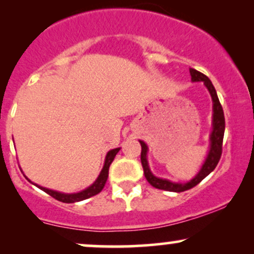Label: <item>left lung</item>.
Instances as JSON below:
<instances>
[{"label": "left lung", "mask_w": 254, "mask_h": 254, "mask_svg": "<svg viewBox=\"0 0 254 254\" xmlns=\"http://www.w3.org/2000/svg\"><path fill=\"white\" fill-rule=\"evenodd\" d=\"M190 74L192 82H200V81L204 82L212 99V112L214 113H212V131L210 133V149H209L208 156H206L202 168H200V171L198 172L197 176L194 177L193 179H191L190 182L188 183H173L171 182V180L157 178L151 173L147 160L148 147L143 141H139L142 147L141 162L142 167H143L145 179L148 180V183H149L151 186H154L155 189H160V190L171 192H184L186 190H190V189L194 188L197 184H199L204 178L209 176V174L215 170L218 161H220L221 155H222V142L224 135V125H226V123H224L223 109L222 106H221L220 100H218L217 93L208 76H205L202 72H199L196 70V69L192 68H190Z\"/></svg>", "instance_id": "8db88e82"}]
</instances>
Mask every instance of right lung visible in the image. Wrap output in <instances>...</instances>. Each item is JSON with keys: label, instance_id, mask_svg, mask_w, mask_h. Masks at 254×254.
I'll list each match as a JSON object with an SVG mask.
<instances>
[{"label": "right lung", "instance_id": "obj_1", "mask_svg": "<svg viewBox=\"0 0 254 254\" xmlns=\"http://www.w3.org/2000/svg\"><path fill=\"white\" fill-rule=\"evenodd\" d=\"M119 150H121V148H116V149L110 150L109 153L106 154V159H105L104 167H103V170H101L100 174H99L98 179L95 180V182L93 183L89 188H87L86 190L77 192V193H62V192L54 191V190H50V189L43 188V186L37 185V184H34V185L38 186L40 190L46 192L48 194H50V196L54 197L55 199L60 200V202H63V203H75V202H80V200L87 199V198H90V197L95 196V194H98L99 192H101V190L104 189L107 178H109L110 165L112 164V161L115 160V156L117 155V153ZM28 182H31V180L28 179Z\"/></svg>", "mask_w": 254, "mask_h": 254}]
</instances>
